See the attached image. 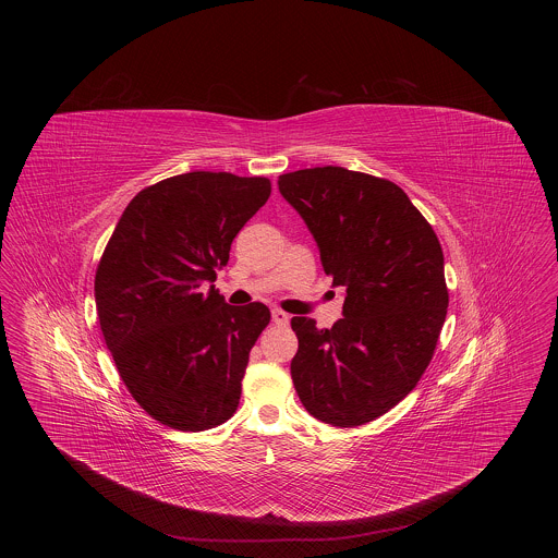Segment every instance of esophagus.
<instances>
[{
  "label": "esophagus",
  "mask_w": 558,
  "mask_h": 558,
  "mask_svg": "<svg viewBox=\"0 0 558 558\" xmlns=\"http://www.w3.org/2000/svg\"><path fill=\"white\" fill-rule=\"evenodd\" d=\"M271 319H274L276 324H280V326H287V324L291 322L289 314L282 312V310H271Z\"/></svg>",
  "instance_id": "34e87169"
}]
</instances>
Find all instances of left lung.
<instances>
[{
    "instance_id": "1",
    "label": "left lung",
    "mask_w": 558,
    "mask_h": 558,
    "mask_svg": "<svg viewBox=\"0 0 558 558\" xmlns=\"http://www.w3.org/2000/svg\"><path fill=\"white\" fill-rule=\"evenodd\" d=\"M278 190L310 228L332 287L345 289L332 328L291 319L296 396L326 425H366L416 387L433 357L448 314L441 244L389 180L328 165L284 173Z\"/></svg>"
}]
</instances>
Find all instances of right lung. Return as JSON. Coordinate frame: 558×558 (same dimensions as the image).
I'll use <instances>...</instances> for the list:
<instances>
[{
    "instance_id": "1",
    "label": "right lung",
    "mask_w": 558,
    "mask_h": 558,
    "mask_svg": "<svg viewBox=\"0 0 558 558\" xmlns=\"http://www.w3.org/2000/svg\"><path fill=\"white\" fill-rule=\"evenodd\" d=\"M269 192L266 178L173 175L137 192L108 240L94 282L100 328L132 398L160 425L196 433L239 408L269 310L202 287Z\"/></svg>"
}]
</instances>
